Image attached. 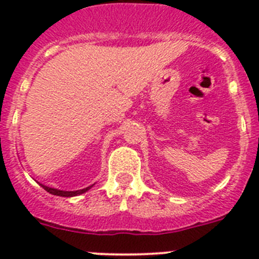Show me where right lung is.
Here are the masks:
<instances>
[{
    "label": "right lung",
    "instance_id": "obj_1",
    "mask_svg": "<svg viewBox=\"0 0 259 259\" xmlns=\"http://www.w3.org/2000/svg\"><path fill=\"white\" fill-rule=\"evenodd\" d=\"M41 187H42V188H44L47 192H49V193L56 194V196H62V197H72V196H77V194L84 193V192H87L89 188H91V187H88V188L80 189V191H71V192H67V191H59V189L49 188V187H45V185H41Z\"/></svg>",
    "mask_w": 259,
    "mask_h": 259
}]
</instances>
